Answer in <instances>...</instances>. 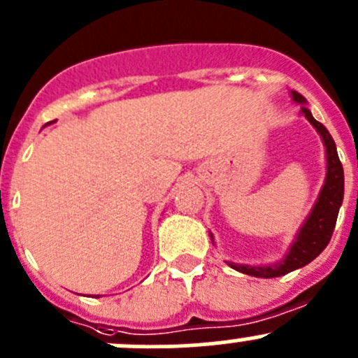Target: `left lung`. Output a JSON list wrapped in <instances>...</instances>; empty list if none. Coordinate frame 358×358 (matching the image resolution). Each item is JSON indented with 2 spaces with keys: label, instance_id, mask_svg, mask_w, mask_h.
<instances>
[{
  "label": "left lung",
  "instance_id": "1",
  "mask_svg": "<svg viewBox=\"0 0 358 358\" xmlns=\"http://www.w3.org/2000/svg\"><path fill=\"white\" fill-rule=\"evenodd\" d=\"M291 97L292 101L298 102L301 106L299 115H303L313 125V129L317 130L322 143H324L325 162H327L325 179L324 184H322L320 193H318L317 201L311 207L310 214L304 219V222L301 224L298 233H296L294 240H292L291 247H289V250L280 261H275L271 264H238L226 261L228 266H231L233 270L250 275V277H282V275L291 273V271L299 270V268L311 263L327 247L329 240H331L336 226V219H338L339 207L343 203V194H345V172H343V165L339 162L334 139L331 137L329 130L313 118L311 111L306 108V99L303 95L291 90ZM208 235H210L212 243H214L212 233H208Z\"/></svg>",
  "mask_w": 358,
  "mask_h": 358
}]
</instances>
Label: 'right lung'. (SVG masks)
Instances as JSON below:
<instances>
[{"label":"right lung","mask_w":358,"mask_h":358,"mask_svg":"<svg viewBox=\"0 0 358 358\" xmlns=\"http://www.w3.org/2000/svg\"><path fill=\"white\" fill-rule=\"evenodd\" d=\"M97 298H99V296H97Z\"/></svg>","instance_id":"1"}]
</instances>
